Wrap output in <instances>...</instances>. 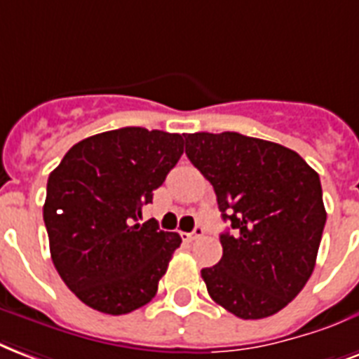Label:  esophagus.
I'll list each match as a JSON object with an SVG mask.
<instances>
[{
  "label": "esophagus",
  "mask_w": 359,
  "mask_h": 359,
  "mask_svg": "<svg viewBox=\"0 0 359 359\" xmlns=\"http://www.w3.org/2000/svg\"><path fill=\"white\" fill-rule=\"evenodd\" d=\"M202 234H204V229L202 226H194L193 232H189V234H182L183 236V240H187V241H194V240H198V238H202Z\"/></svg>",
  "instance_id": "1"
}]
</instances>
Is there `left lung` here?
<instances>
[{"label":"left lung","instance_id":"left-lung-1","mask_svg":"<svg viewBox=\"0 0 359 359\" xmlns=\"http://www.w3.org/2000/svg\"><path fill=\"white\" fill-rule=\"evenodd\" d=\"M185 154L213 185L223 258L202 269L211 299L243 320L279 313L315 269L326 210L320 177L296 151L240 133L185 135Z\"/></svg>","mask_w":359,"mask_h":359}]
</instances>
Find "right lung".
Here are the masks:
<instances>
[{
  "mask_svg": "<svg viewBox=\"0 0 359 359\" xmlns=\"http://www.w3.org/2000/svg\"><path fill=\"white\" fill-rule=\"evenodd\" d=\"M183 146L177 133L107 130L74 144L48 176L43 217L52 262L91 309L127 315L157 294L182 238L138 219Z\"/></svg>",
  "mask_w": 359,
  "mask_h": 359,
  "instance_id": "right-lung-1",
  "label": "right lung"
}]
</instances>
